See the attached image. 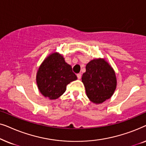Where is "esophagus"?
<instances>
[{
  "label": "esophagus",
  "instance_id": "obj_1",
  "mask_svg": "<svg viewBox=\"0 0 146 146\" xmlns=\"http://www.w3.org/2000/svg\"><path fill=\"white\" fill-rule=\"evenodd\" d=\"M77 77H78V78L79 80L81 78V77H82V76H81V74H77Z\"/></svg>",
  "mask_w": 146,
  "mask_h": 146
}]
</instances>
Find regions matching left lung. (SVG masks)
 Returning a JSON list of instances; mask_svg holds the SVG:
<instances>
[{
    "instance_id": "left-lung-1",
    "label": "left lung",
    "mask_w": 146,
    "mask_h": 146,
    "mask_svg": "<svg viewBox=\"0 0 146 146\" xmlns=\"http://www.w3.org/2000/svg\"><path fill=\"white\" fill-rule=\"evenodd\" d=\"M82 82L88 98L97 104L110 98L117 84L114 70L103 58L94 59L87 64Z\"/></svg>"
}]
</instances>
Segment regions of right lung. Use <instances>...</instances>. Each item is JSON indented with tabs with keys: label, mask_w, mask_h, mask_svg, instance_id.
Listing matches in <instances>:
<instances>
[{
	"label": "right lung",
	"mask_w": 146,
	"mask_h": 146,
	"mask_svg": "<svg viewBox=\"0 0 146 146\" xmlns=\"http://www.w3.org/2000/svg\"><path fill=\"white\" fill-rule=\"evenodd\" d=\"M77 80L72 66L62 56L52 53L40 66L36 74V83L40 93L46 98L55 100L65 92L66 86Z\"/></svg>",
	"instance_id": "right-lung-1"
}]
</instances>
